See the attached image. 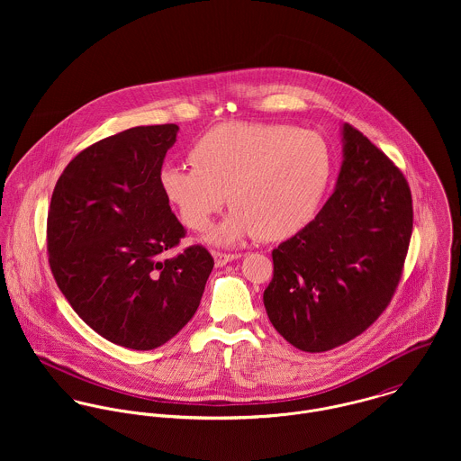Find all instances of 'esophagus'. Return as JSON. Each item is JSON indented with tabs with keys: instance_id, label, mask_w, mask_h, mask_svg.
<instances>
[{
	"instance_id": "esophagus-1",
	"label": "esophagus",
	"mask_w": 461,
	"mask_h": 461,
	"mask_svg": "<svg viewBox=\"0 0 461 461\" xmlns=\"http://www.w3.org/2000/svg\"><path fill=\"white\" fill-rule=\"evenodd\" d=\"M212 258H214L216 266H225V264L230 263V261H234V259H238V258H241V254H225V252L214 250V252H212Z\"/></svg>"
}]
</instances>
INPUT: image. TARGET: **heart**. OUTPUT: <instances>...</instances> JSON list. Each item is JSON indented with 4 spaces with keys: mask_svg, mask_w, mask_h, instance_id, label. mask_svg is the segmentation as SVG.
Returning <instances> with one entry per match:
<instances>
[{
    "mask_svg": "<svg viewBox=\"0 0 461 461\" xmlns=\"http://www.w3.org/2000/svg\"><path fill=\"white\" fill-rule=\"evenodd\" d=\"M190 156L194 163L163 165L159 186L194 230L230 197L236 207L209 234L220 245L294 234L314 218L331 174L325 138L289 124L227 122L202 134Z\"/></svg>",
    "mask_w": 461,
    "mask_h": 461,
    "instance_id": "obj_1",
    "label": "heart"
}]
</instances>
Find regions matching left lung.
Returning a JSON list of instances; mask_svg holds the SVG:
<instances>
[{
  "label": "left lung",
  "mask_w": 461,
  "mask_h": 461,
  "mask_svg": "<svg viewBox=\"0 0 461 461\" xmlns=\"http://www.w3.org/2000/svg\"><path fill=\"white\" fill-rule=\"evenodd\" d=\"M344 161L318 216L273 252L264 307L294 348L329 351L369 329L389 307L413 229L402 172L367 136L342 128Z\"/></svg>",
  "instance_id": "8db88e82"
}]
</instances>
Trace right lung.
Segmentation results:
<instances>
[{"label": "right lung", "mask_w": 461, "mask_h": 461, "mask_svg": "<svg viewBox=\"0 0 461 461\" xmlns=\"http://www.w3.org/2000/svg\"><path fill=\"white\" fill-rule=\"evenodd\" d=\"M177 131L138 126L83 149L48 211L50 266L67 302L101 337L138 351L194 318L214 266L202 245L161 259L186 236L159 186Z\"/></svg>", "instance_id": "1"}]
</instances>
